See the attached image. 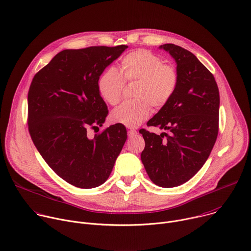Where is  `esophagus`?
Returning <instances> with one entry per match:
<instances>
[{"label": "esophagus", "instance_id": "34e87169", "mask_svg": "<svg viewBox=\"0 0 251 251\" xmlns=\"http://www.w3.org/2000/svg\"><path fill=\"white\" fill-rule=\"evenodd\" d=\"M135 135H137V131H136V130L130 129V130L128 131V136H129V137H133V136H135Z\"/></svg>", "mask_w": 251, "mask_h": 251}]
</instances>
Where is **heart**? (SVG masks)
I'll return each mask as SVG.
<instances>
[{"label": "heart", "mask_w": 251, "mask_h": 251, "mask_svg": "<svg viewBox=\"0 0 251 251\" xmlns=\"http://www.w3.org/2000/svg\"><path fill=\"white\" fill-rule=\"evenodd\" d=\"M120 65L121 74L114 67L104 71L98 80V89L107 103L116 105L121 100L124 81H137L134 93L137 99L122 103L110 115L113 123L135 128L149 117L151 104L161 108L171 100L178 82L177 71L145 50L128 53Z\"/></svg>", "instance_id": "1"}]
</instances>
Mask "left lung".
<instances>
[{"mask_svg":"<svg viewBox=\"0 0 251 251\" xmlns=\"http://www.w3.org/2000/svg\"><path fill=\"white\" fill-rule=\"evenodd\" d=\"M175 59L178 82L171 100L147 125L168 130L160 135L145 129L141 160L151 181L162 188L181 186L207 160L219 133L220 92L213 75L191 51L160 46Z\"/></svg>","mask_w":251,"mask_h":251,"instance_id":"left-lung-1","label":"left lung"}]
</instances>
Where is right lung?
<instances>
[{
	"mask_svg": "<svg viewBox=\"0 0 251 251\" xmlns=\"http://www.w3.org/2000/svg\"><path fill=\"white\" fill-rule=\"evenodd\" d=\"M90 47L64 50L34 75L27 94L28 131L34 146L68 184L81 189L102 185L110 176L127 139L115 124L94 138L108 114L98 80L127 49Z\"/></svg>",
	"mask_w": 251,
	"mask_h": 251,
	"instance_id": "add662e5",
	"label": "right lung"
}]
</instances>
